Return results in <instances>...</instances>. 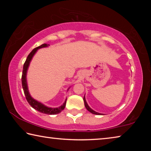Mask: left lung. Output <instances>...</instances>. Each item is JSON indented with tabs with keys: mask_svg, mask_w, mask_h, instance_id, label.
I'll return each mask as SVG.
<instances>
[{
	"mask_svg": "<svg viewBox=\"0 0 151 151\" xmlns=\"http://www.w3.org/2000/svg\"><path fill=\"white\" fill-rule=\"evenodd\" d=\"M83 100H84V103H85V107H86V109H87L89 112H91V113H93V114H101V113H99V112H95V111H94L93 110H92V109L90 108V107L88 106L87 103H86V100H85V96H84Z\"/></svg>",
	"mask_w": 151,
	"mask_h": 151,
	"instance_id": "8db88e82",
	"label": "left lung"
}]
</instances>
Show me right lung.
I'll use <instances>...</instances> for the list:
<instances>
[{"instance_id": "obj_1", "label": "right lung", "mask_w": 151, "mask_h": 151, "mask_svg": "<svg viewBox=\"0 0 151 151\" xmlns=\"http://www.w3.org/2000/svg\"><path fill=\"white\" fill-rule=\"evenodd\" d=\"M48 45H49L42 44V45L39 46V47H36L31 51V52H30V54L28 55L27 60L24 63L23 70H22V78H21L22 86V88H23V91H24V95L26 96L27 101H28V103H29V104L32 107L33 109H35V110H37V111H38L39 112H42V113H44V114H57L58 113H59V112H60L63 111V110H64V109L65 108L66 101L65 102V103H64L62 106L58 107V108H49V107L46 106L45 105H43L42 104L39 103V102L35 101V99H33L32 97L30 96V94L29 93V90H28L27 84V79H26L27 71L28 69V67H29V66L30 60H31L32 58L33 57V55L35 54V52H37V50L38 49H39V48H40L47 47Z\"/></svg>"}]
</instances>
